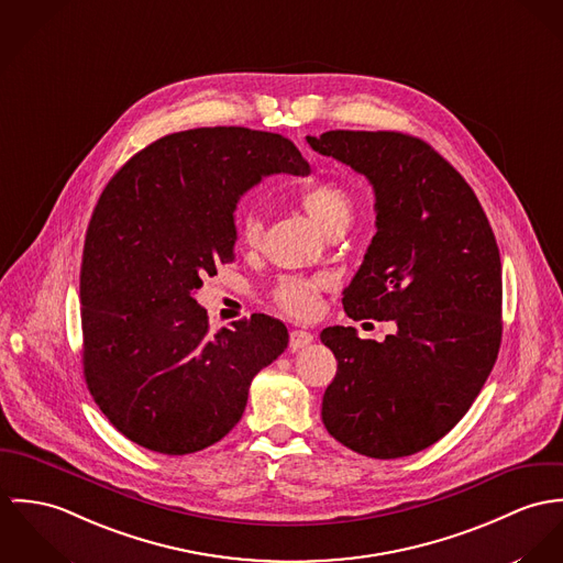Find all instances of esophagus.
Here are the masks:
<instances>
[{"label":"esophagus","mask_w":563,"mask_h":563,"mask_svg":"<svg viewBox=\"0 0 563 563\" xmlns=\"http://www.w3.org/2000/svg\"><path fill=\"white\" fill-rule=\"evenodd\" d=\"M311 332H307V330H291V334H289V345H291V350H305V347L311 345Z\"/></svg>","instance_id":"34e87169"}]
</instances>
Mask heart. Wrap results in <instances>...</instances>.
<instances>
[{"label": "heart", "instance_id": "heart-1", "mask_svg": "<svg viewBox=\"0 0 563 563\" xmlns=\"http://www.w3.org/2000/svg\"><path fill=\"white\" fill-rule=\"evenodd\" d=\"M298 200L325 233L336 227H347L354 213V198L339 181L311 184L298 191ZM238 235L244 246H258L263 238V218L258 211L251 209L238 218ZM325 283V276H283L274 285L272 298L283 311L294 317H309L314 309L317 291L323 289Z\"/></svg>", "mask_w": 563, "mask_h": 563}]
</instances>
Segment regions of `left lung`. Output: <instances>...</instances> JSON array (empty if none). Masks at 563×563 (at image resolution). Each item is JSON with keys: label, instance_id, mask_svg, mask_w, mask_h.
I'll list each match as a JSON object with an SVG mask.
<instances>
[{"label": "left lung", "instance_id": "left-lung-1", "mask_svg": "<svg viewBox=\"0 0 563 563\" xmlns=\"http://www.w3.org/2000/svg\"><path fill=\"white\" fill-rule=\"evenodd\" d=\"M307 142L374 186L377 233L343 309L354 321L397 325L382 343L350 325L321 332L339 363L321 401L323 426L361 455H412L453 430L495 367V233L462 175L415 135L336 129Z\"/></svg>", "mask_w": 563, "mask_h": 563}]
</instances>
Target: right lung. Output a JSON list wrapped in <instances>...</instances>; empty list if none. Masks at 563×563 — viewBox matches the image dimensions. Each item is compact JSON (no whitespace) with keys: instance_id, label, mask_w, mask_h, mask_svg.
I'll return each mask as SVG.
<instances>
[{"instance_id":"right-lung-1","label":"right lung","mask_w":563,"mask_h":563,"mask_svg":"<svg viewBox=\"0 0 563 563\" xmlns=\"http://www.w3.org/2000/svg\"><path fill=\"white\" fill-rule=\"evenodd\" d=\"M309 170L278 133L200 126L148 144L106 186L79 274L84 377L123 437L186 455L238 426L289 334L261 312L211 332L194 289L235 258L238 200L263 177Z\"/></svg>"}]
</instances>
